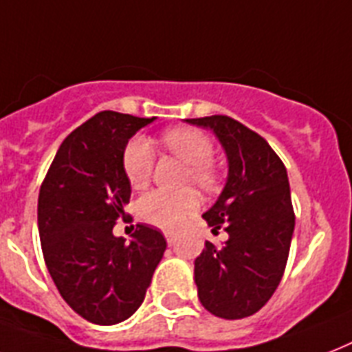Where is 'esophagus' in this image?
Instances as JSON below:
<instances>
[{"label":"esophagus","instance_id":"obj_1","mask_svg":"<svg viewBox=\"0 0 352 352\" xmlns=\"http://www.w3.org/2000/svg\"><path fill=\"white\" fill-rule=\"evenodd\" d=\"M166 241H168V244H170V245L175 244V241H177L175 233H170V231H168V233H166Z\"/></svg>","mask_w":352,"mask_h":352}]
</instances>
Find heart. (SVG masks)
Returning <instances> with one entry per match:
<instances>
[{"label":"heart","instance_id":"obj_1","mask_svg":"<svg viewBox=\"0 0 352 352\" xmlns=\"http://www.w3.org/2000/svg\"><path fill=\"white\" fill-rule=\"evenodd\" d=\"M162 144L168 151L188 164V181L202 188L215 184L217 173L211 164L213 142L204 131L197 128H171L162 133ZM122 168L133 188H144L153 171V151L144 137H133L122 153ZM201 208V195L191 188L181 191L153 190L142 197L137 211L142 221L162 230H175Z\"/></svg>","mask_w":352,"mask_h":352}]
</instances>
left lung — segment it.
Masks as SVG:
<instances>
[{
	"instance_id": "obj_1",
	"label": "left lung",
	"mask_w": 352,
	"mask_h": 352,
	"mask_svg": "<svg viewBox=\"0 0 352 352\" xmlns=\"http://www.w3.org/2000/svg\"><path fill=\"white\" fill-rule=\"evenodd\" d=\"M186 121L213 130L230 168L221 197L202 215L228 241L206 242L195 258L199 300L219 318H245L273 296L287 264L295 230L287 171L264 137L231 117Z\"/></svg>"
}]
</instances>
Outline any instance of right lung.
Instances as JSON below:
<instances>
[{"label":"right lung","mask_w":352,"mask_h":352,"mask_svg":"<svg viewBox=\"0 0 352 352\" xmlns=\"http://www.w3.org/2000/svg\"><path fill=\"white\" fill-rule=\"evenodd\" d=\"M155 117L99 111L57 150L39 190L37 226L57 291L77 315L99 325L130 318L141 307L166 239L137 224L131 241L113 235L131 195L122 153Z\"/></svg>","instance_id":"add662e5"}]
</instances>
